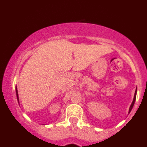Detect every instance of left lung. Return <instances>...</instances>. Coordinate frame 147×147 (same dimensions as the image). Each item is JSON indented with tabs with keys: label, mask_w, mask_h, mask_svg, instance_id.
I'll return each instance as SVG.
<instances>
[{
	"label": "left lung",
	"mask_w": 147,
	"mask_h": 147,
	"mask_svg": "<svg viewBox=\"0 0 147 147\" xmlns=\"http://www.w3.org/2000/svg\"><path fill=\"white\" fill-rule=\"evenodd\" d=\"M136 96H137V89H136L135 93V96H134L133 101H132V103H131V105H130V107H129V112H128V113H130V111H132V108H133V106H134V104H135V100H136Z\"/></svg>",
	"instance_id": "8db88e82"
}]
</instances>
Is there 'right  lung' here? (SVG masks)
<instances>
[{
	"label": "right lung",
	"mask_w": 147,
	"mask_h": 147,
	"mask_svg": "<svg viewBox=\"0 0 147 147\" xmlns=\"http://www.w3.org/2000/svg\"><path fill=\"white\" fill-rule=\"evenodd\" d=\"M15 90H16V95H17V98H18V103H20V102H19V96H18V89H17V87L15 88Z\"/></svg>",
	"instance_id": "1"
}]
</instances>
